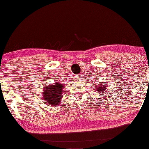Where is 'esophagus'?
<instances>
[{"mask_svg": "<svg viewBox=\"0 0 149 149\" xmlns=\"http://www.w3.org/2000/svg\"><path fill=\"white\" fill-rule=\"evenodd\" d=\"M75 79H79L80 77H81V75L76 74V75H75Z\"/></svg>", "mask_w": 149, "mask_h": 149, "instance_id": "obj_1", "label": "esophagus"}]
</instances>
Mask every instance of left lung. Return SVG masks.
<instances>
[{"mask_svg":"<svg viewBox=\"0 0 149 149\" xmlns=\"http://www.w3.org/2000/svg\"><path fill=\"white\" fill-rule=\"evenodd\" d=\"M107 84L103 82L102 84H99L96 87L95 91L99 93H101V95H104L105 94V92L107 91Z\"/></svg>","mask_w":149,"mask_h":149,"instance_id":"obj_1","label":"left lung"}]
</instances>
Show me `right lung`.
Segmentation results:
<instances>
[{"instance_id":"1","label":"right lung","mask_w":149,"mask_h":149,"mask_svg":"<svg viewBox=\"0 0 149 149\" xmlns=\"http://www.w3.org/2000/svg\"><path fill=\"white\" fill-rule=\"evenodd\" d=\"M64 85L60 82H56L54 85L45 86L43 89V98L46 103L56 107L60 104L63 95V87Z\"/></svg>"}]
</instances>
